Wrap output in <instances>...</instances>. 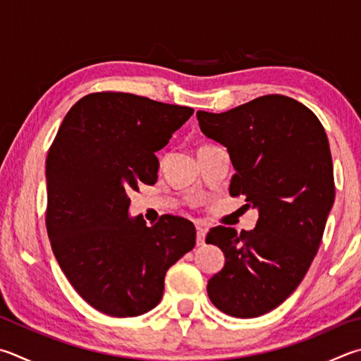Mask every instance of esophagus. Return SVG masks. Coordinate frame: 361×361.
<instances>
[{
  "label": "esophagus",
  "instance_id": "esophagus-1",
  "mask_svg": "<svg viewBox=\"0 0 361 361\" xmlns=\"http://www.w3.org/2000/svg\"><path fill=\"white\" fill-rule=\"evenodd\" d=\"M195 231H197V246H202L205 243V235H207V227L197 224L195 226Z\"/></svg>",
  "mask_w": 361,
  "mask_h": 361
}]
</instances>
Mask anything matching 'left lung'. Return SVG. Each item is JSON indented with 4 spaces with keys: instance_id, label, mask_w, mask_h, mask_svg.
<instances>
[{
    "instance_id": "1",
    "label": "left lung",
    "mask_w": 361,
    "mask_h": 361,
    "mask_svg": "<svg viewBox=\"0 0 361 361\" xmlns=\"http://www.w3.org/2000/svg\"><path fill=\"white\" fill-rule=\"evenodd\" d=\"M202 133L227 147L232 197L259 209L252 231L214 227L207 243L226 255L208 281L212 303L233 317L270 312L297 289L319 251L335 202L331 153L319 118L283 94L222 114L197 112Z\"/></svg>"
}]
</instances>
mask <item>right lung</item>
Masks as SVG:
<instances>
[{
    "mask_svg": "<svg viewBox=\"0 0 361 361\" xmlns=\"http://www.w3.org/2000/svg\"><path fill=\"white\" fill-rule=\"evenodd\" d=\"M192 114L130 93H91L71 107L49 149L51 249L77 293L107 316L153 310L167 270L195 246L191 221L162 214L148 227L128 216L129 194L158 180L154 153Z\"/></svg>",
    "mask_w": 361,
    "mask_h": 361,
    "instance_id": "right-lung-1",
    "label": "right lung"
}]
</instances>
